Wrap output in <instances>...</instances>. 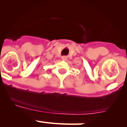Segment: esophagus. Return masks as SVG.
<instances>
[{
  "instance_id": "34e87169",
  "label": "esophagus",
  "mask_w": 127,
  "mask_h": 127,
  "mask_svg": "<svg viewBox=\"0 0 127 127\" xmlns=\"http://www.w3.org/2000/svg\"><path fill=\"white\" fill-rule=\"evenodd\" d=\"M62 58V60H66L67 59V56H62V58Z\"/></svg>"
}]
</instances>
